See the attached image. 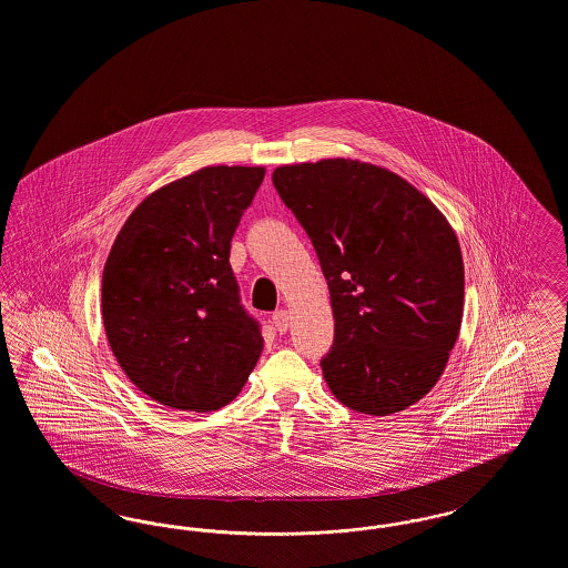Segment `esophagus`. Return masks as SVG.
<instances>
[{"instance_id": "obj_1", "label": "esophagus", "mask_w": 568, "mask_h": 568, "mask_svg": "<svg viewBox=\"0 0 568 568\" xmlns=\"http://www.w3.org/2000/svg\"><path fill=\"white\" fill-rule=\"evenodd\" d=\"M272 325L278 334H285L287 327H290V313L285 308H278L272 313Z\"/></svg>"}]
</instances>
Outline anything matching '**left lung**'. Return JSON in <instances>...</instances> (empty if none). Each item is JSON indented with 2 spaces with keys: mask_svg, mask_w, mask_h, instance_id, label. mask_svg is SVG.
Returning a JSON list of instances; mask_svg holds the SVG:
<instances>
[{
  "mask_svg": "<svg viewBox=\"0 0 568 568\" xmlns=\"http://www.w3.org/2000/svg\"><path fill=\"white\" fill-rule=\"evenodd\" d=\"M272 183L329 287L327 387L366 415L415 405L443 375L462 325L464 264L449 221L398 174L357 160L281 165Z\"/></svg>",
  "mask_w": 568,
  "mask_h": 568,
  "instance_id": "left-lung-1",
  "label": "left lung"
}]
</instances>
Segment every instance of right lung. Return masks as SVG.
Returning a JSON list of instances; mask_svg holds the SVG:
<instances>
[{
    "label": "right lung",
    "mask_w": 568,
    "mask_h": 568,
    "mask_svg": "<svg viewBox=\"0 0 568 568\" xmlns=\"http://www.w3.org/2000/svg\"><path fill=\"white\" fill-rule=\"evenodd\" d=\"M266 170L209 165L144 197L110 248L102 317L123 373L179 410L239 396L264 338L230 266L232 236Z\"/></svg>",
    "instance_id": "1"
}]
</instances>
